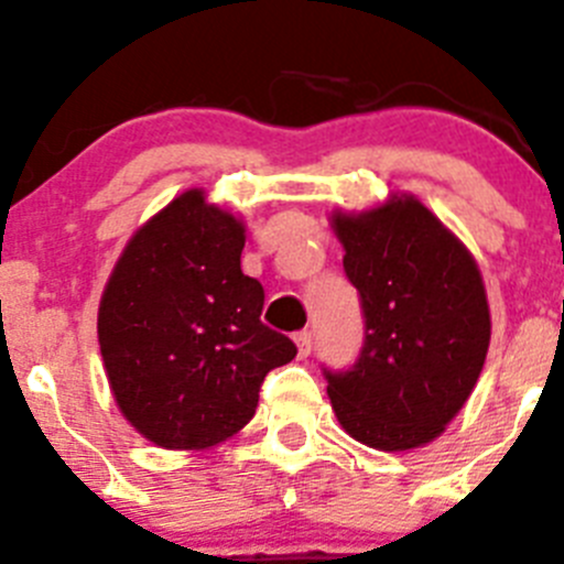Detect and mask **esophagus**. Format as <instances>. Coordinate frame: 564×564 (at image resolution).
<instances>
[{
	"instance_id": "34e87169",
	"label": "esophagus",
	"mask_w": 564,
	"mask_h": 564,
	"mask_svg": "<svg viewBox=\"0 0 564 564\" xmlns=\"http://www.w3.org/2000/svg\"><path fill=\"white\" fill-rule=\"evenodd\" d=\"M294 344H297V355H300V358H308L311 347H314V338H311L308 330H300L297 336H294Z\"/></svg>"
}]
</instances>
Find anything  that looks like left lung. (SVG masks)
Masks as SVG:
<instances>
[{"label": "left lung", "mask_w": 564, "mask_h": 564, "mask_svg": "<svg viewBox=\"0 0 564 564\" xmlns=\"http://www.w3.org/2000/svg\"><path fill=\"white\" fill-rule=\"evenodd\" d=\"M344 272L366 316L360 358L325 371L349 438L380 452L430 444L471 397L490 344V308L471 250L415 195L333 212Z\"/></svg>", "instance_id": "1"}]
</instances>
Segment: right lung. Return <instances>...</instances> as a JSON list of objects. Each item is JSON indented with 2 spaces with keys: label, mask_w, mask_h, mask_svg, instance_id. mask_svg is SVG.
<instances>
[{
  "label": "right lung",
  "mask_w": 564,
  "mask_h": 564,
  "mask_svg": "<svg viewBox=\"0 0 564 564\" xmlns=\"http://www.w3.org/2000/svg\"><path fill=\"white\" fill-rule=\"evenodd\" d=\"M245 223L204 189L131 234L98 303V347L118 410L154 446L198 452L253 419L267 371L297 355L261 325L242 272Z\"/></svg>",
  "instance_id": "add662e5"
}]
</instances>
